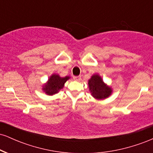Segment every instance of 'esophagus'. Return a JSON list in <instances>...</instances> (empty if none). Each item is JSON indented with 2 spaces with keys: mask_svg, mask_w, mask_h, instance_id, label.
Instances as JSON below:
<instances>
[{
  "mask_svg": "<svg viewBox=\"0 0 153 153\" xmlns=\"http://www.w3.org/2000/svg\"><path fill=\"white\" fill-rule=\"evenodd\" d=\"M73 79H74L75 80H77V81H79V80H80V79H81V77H80V76H74V77H73Z\"/></svg>",
  "mask_w": 153,
  "mask_h": 153,
  "instance_id": "obj_1",
  "label": "esophagus"
}]
</instances>
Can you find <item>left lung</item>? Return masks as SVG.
Wrapping results in <instances>:
<instances>
[{"mask_svg": "<svg viewBox=\"0 0 153 153\" xmlns=\"http://www.w3.org/2000/svg\"><path fill=\"white\" fill-rule=\"evenodd\" d=\"M89 90L92 96L96 99H105L111 94V88L104 83L99 75L95 74L88 80Z\"/></svg>", "mask_w": 153, "mask_h": 153, "instance_id": "left-lung-1", "label": "left lung"}]
</instances>
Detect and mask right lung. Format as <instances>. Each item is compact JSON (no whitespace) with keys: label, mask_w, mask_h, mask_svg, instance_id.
<instances>
[{"label":"right lung","mask_w":153,"mask_h":153,"mask_svg":"<svg viewBox=\"0 0 153 153\" xmlns=\"http://www.w3.org/2000/svg\"><path fill=\"white\" fill-rule=\"evenodd\" d=\"M69 78V76L62 78L57 74L52 75L48 79V81L43 85L42 90L49 96L57 94L64 87L65 83Z\"/></svg>","instance_id":"obj_1"}]
</instances>
